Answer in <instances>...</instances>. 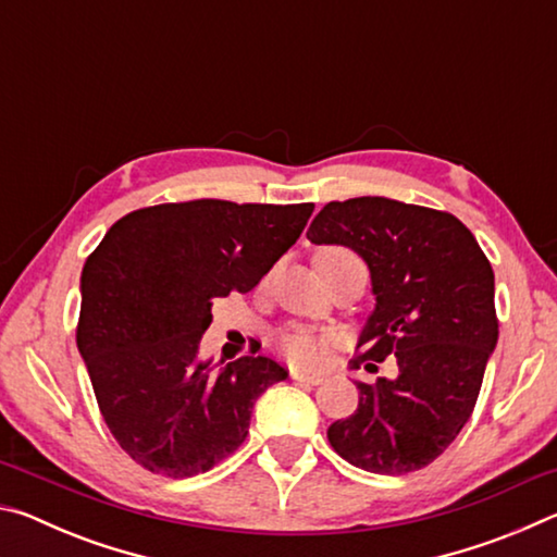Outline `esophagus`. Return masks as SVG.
<instances>
[{"instance_id": "esophagus-1", "label": "esophagus", "mask_w": 557, "mask_h": 557, "mask_svg": "<svg viewBox=\"0 0 557 557\" xmlns=\"http://www.w3.org/2000/svg\"><path fill=\"white\" fill-rule=\"evenodd\" d=\"M292 381L307 383V385H319L324 381L322 373H307V371H292Z\"/></svg>"}]
</instances>
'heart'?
<instances>
[{
	"label": "heart",
	"instance_id": "b5f03b06",
	"mask_svg": "<svg viewBox=\"0 0 557 557\" xmlns=\"http://www.w3.org/2000/svg\"><path fill=\"white\" fill-rule=\"evenodd\" d=\"M344 252V250H324ZM275 348L282 358L295 366H317L324 358V338L307 326H289L275 338Z\"/></svg>",
	"mask_w": 557,
	"mask_h": 557
}]
</instances>
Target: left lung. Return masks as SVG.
Segmentation results:
<instances>
[{
  "label": "left lung",
  "mask_w": 557,
  "mask_h": 557,
  "mask_svg": "<svg viewBox=\"0 0 557 557\" xmlns=\"http://www.w3.org/2000/svg\"><path fill=\"white\" fill-rule=\"evenodd\" d=\"M307 238L344 245L369 265L375 305L356 369L398 358L393 379L356 381L358 408L329 425V442L373 474L428 467L471 418L498 342L492 265L451 213L383 196L326 203Z\"/></svg>",
  "instance_id": "8db88e82"
}]
</instances>
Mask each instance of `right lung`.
I'll use <instances>...</instances> for the list:
<instances>
[{
    "label": "right lung",
    "mask_w": 557,
    "mask_h": 557,
    "mask_svg": "<svg viewBox=\"0 0 557 557\" xmlns=\"http://www.w3.org/2000/svg\"><path fill=\"white\" fill-rule=\"evenodd\" d=\"M314 203L199 199L127 213L81 275L78 351L112 437L154 474L209 471L243 445L252 405L287 371L268 356L201 358L213 299L250 292Z\"/></svg>",
    "instance_id": "1"
}]
</instances>
